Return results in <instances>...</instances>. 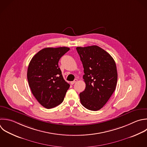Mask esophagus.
Masks as SVG:
<instances>
[{"label": "esophagus", "mask_w": 147, "mask_h": 147, "mask_svg": "<svg viewBox=\"0 0 147 147\" xmlns=\"http://www.w3.org/2000/svg\"><path fill=\"white\" fill-rule=\"evenodd\" d=\"M77 82H78V79H75L74 81L71 82V84H75V83H76Z\"/></svg>", "instance_id": "esophagus-1"}]
</instances>
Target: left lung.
I'll return each mask as SVG.
<instances>
[{
	"mask_svg": "<svg viewBox=\"0 0 147 147\" xmlns=\"http://www.w3.org/2000/svg\"><path fill=\"white\" fill-rule=\"evenodd\" d=\"M84 68V91L80 93L82 105L97 111L109 100L117 82V71L113 58L98 46L77 47Z\"/></svg>",
	"mask_w": 147,
	"mask_h": 147,
	"instance_id": "obj_1",
	"label": "left lung"
}]
</instances>
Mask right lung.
I'll list each match as a JSON object with an SVG mask.
<instances>
[{
	"instance_id": "obj_1",
	"label": "right lung",
	"mask_w": 147,
	"mask_h": 147,
	"mask_svg": "<svg viewBox=\"0 0 147 147\" xmlns=\"http://www.w3.org/2000/svg\"><path fill=\"white\" fill-rule=\"evenodd\" d=\"M69 48H46L32 59L27 77L33 95L44 107H55L63 101L69 84L64 79L59 67L60 59Z\"/></svg>"
}]
</instances>
